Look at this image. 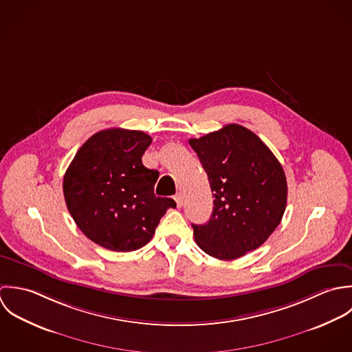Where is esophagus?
Returning a JSON list of instances; mask_svg holds the SVG:
<instances>
[{
	"label": "esophagus",
	"mask_w": 352,
	"mask_h": 352,
	"mask_svg": "<svg viewBox=\"0 0 352 352\" xmlns=\"http://www.w3.org/2000/svg\"><path fill=\"white\" fill-rule=\"evenodd\" d=\"M175 203H177V207L178 208H181L182 207V204H184V196L181 195V193H178V195H175Z\"/></svg>",
	"instance_id": "obj_1"
}]
</instances>
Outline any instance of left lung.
<instances>
[{
    "label": "left lung",
    "mask_w": 352,
    "mask_h": 352,
    "mask_svg": "<svg viewBox=\"0 0 352 352\" xmlns=\"http://www.w3.org/2000/svg\"><path fill=\"white\" fill-rule=\"evenodd\" d=\"M210 181L213 211L192 224L199 248L219 260H234L260 248L285 211L287 181L276 156L252 131L230 124L190 139Z\"/></svg>",
    "instance_id": "8db88e82"
}]
</instances>
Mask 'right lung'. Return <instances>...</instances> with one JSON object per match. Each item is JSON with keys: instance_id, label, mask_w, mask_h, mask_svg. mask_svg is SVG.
Returning <instances> with one entry per match:
<instances>
[{"instance_id": "add662e5", "label": "right lung", "mask_w": 352, "mask_h": 352, "mask_svg": "<svg viewBox=\"0 0 352 352\" xmlns=\"http://www.w3.org/2000/svg\"><path fill=\"white\" fill-rule=\"evenodd\" d=\"M152 142L140 131L106 129L85 141L64 175V197L77 227L99 246L133 252L146 245L173 199L156 197V170L141 156Z\"/></svg>"}]
</instances>
